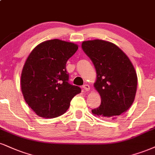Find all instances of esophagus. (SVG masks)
Wrapping results in <instances>:
<instances>
[{
	"instance_id": "esophagus-1",
	"label": "esophagus",
	"mask_w": 155,
	"mask_h": 155,
	"mask_svg": "<svg viewBox=\"0 0 155 155\" xmlns=\"http://www.w3.org/2000/svg\"><path fill=\"white\" fill-rule=\"evenodd\" d=\"M82 88L84 89L85 91H89V89H90V87H89V85L88 84H84L82 86Z\"/></svg>"
}]
</instances>
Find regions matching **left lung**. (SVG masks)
<instances>
[{"label": "left lung", "mask_w": 155, "mask_h": 155, "mask_svg": "<svg viewBox=\"0 0 155 155\" xmlns=\"http://www.w3.org/2000/svg\"><path fill=\"white\" fill-rule=\"evenodd\" d=\"M81 46L96 68L94 87L101 97V105L92 110V113L103 118H116L128 110L135 98L137 76L133 64L110 42L84 41Z\"/></svg>", "instance_id": "left-lung-1"}]
</instances>
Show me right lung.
I'll use <instances>...</instances> for the list:
<instances>
[{
    "mask_svg": "<svg viewBox=\"0 0 155 155\" xmlns=\"http://www.w3.org/2000/svg\"><path fill=\"white\" fill-rule=\"evenodd\" d=\"M78 46L55 39L38 45L29 54L21 76L22 94L27 105L39 116L53 118L68 109L79 87L68 83L67 61Z\"/></svg>",
    "mask_w": 155,
    "mask_h": 155,
    "instance_id": "add662e5",
    "label": "right lung"
}]
</instances>
